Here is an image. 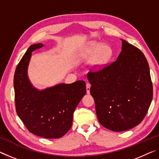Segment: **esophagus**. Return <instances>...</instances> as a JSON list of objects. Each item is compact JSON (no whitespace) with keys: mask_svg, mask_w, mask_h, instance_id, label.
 <instances>
[{"mask_svg":"<svg viewBox=\"0 0 159 159\" xmlns=\"http://www.w3.org/2000/svg\"><path fill=\"white\" fill-rule=\"evenodd\" d=\"M90 87H91V85L89 83H88L87 84H86V91H87V94H90Z\"/></svg>","mask_w":159,"mask_h":159,"instance_id":"esophagus-1","label":"esophagus"}]
</instances>
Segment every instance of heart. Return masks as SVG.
I'll list each match as a JSON object with an SVG mask.
<instances>
[{
	"label": "heart",
	"instance_id": "b5f03b06",
	"mask_svg": "<svg viewBox=\"0 0 159 159\" xmlns=\"http://www.w3.org/2000/svg\"><path fill=\"white\" fill-rule=\"evenodd\" d=\"M113 55L111 48L100 42L92 41L88 44L80 52L83 60L91 61V69L94 71H100L111 60Z\"/></svg>",
	"mask_w": 159,
	"mask_h": 159
}]
</instances>
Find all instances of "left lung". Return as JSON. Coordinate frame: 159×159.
Listing matches in <instances>:
<instances>
[{"instance_id":"left-lung-1","label":"left lung","mask_w":159,"mask_h":159,"mask_svg":"<svg viewBox=\"0 0 159 159\" xmlns=\"http://www.w3.org/2000/svg\"><path fill=\"white\" fill-rule=\"evenodd\" d=\"M120 40L121 52L116 60L87 76L99 122L114 132L128 130L139 125L153 98L146 57L138 48Z\"/></svg>"}]
</instances>
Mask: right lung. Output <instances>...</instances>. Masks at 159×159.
Instances as JSON below:
<instances>
[{
  "label": "right lung",
  "mask_w": 159,
  "mask_h": 159,
  "mask_svg": "<svg viewBox=\"0 0 159 159\" xmlns=\"http://www.w3.org/2000/svg\"><path fill=\"white\" fill-rule=\"evenodd\" d=\"M43 46V43L31 45L16 68V111L31 133L44 138H60L71 128L74 110L86 94V86L85 81L77 80L43 90L35 88L29 79L28 66L31 53Z\"/></svg>",
  "instance_id": "1"
}]
</instances>
